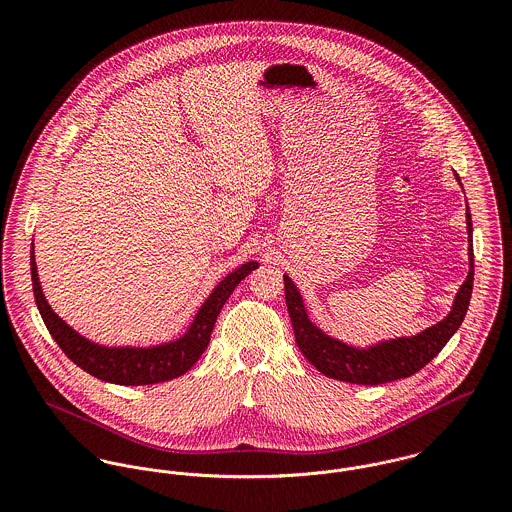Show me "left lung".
<instances>
[{"mask_svg":"<svg viewBox=\"0 0 512 512\" xmlns=\"http://www.w3.org/2000/svg\"><path fill=\"white\" fill-rule=\"evenodd\" d=\"M455 179L461 185L457 173ZM465 220L469 234V274L455 293L449 313L436 325L410 337L402 335L394 339H384L366 347L349 345L337 337H331L309 319L303 295L293 284L292 278L284 274L286 303L292 319L293 333L297 347L305 355V359L329 378L372 386L408 378L428 365L434 357H438L445 343L461 327L473 292V222L469 207L465 211Z\"/></svg>","mask_w":512,"mask_h":512,"instance_id":"left-lung-1","label":"left lung"}]
</instances>
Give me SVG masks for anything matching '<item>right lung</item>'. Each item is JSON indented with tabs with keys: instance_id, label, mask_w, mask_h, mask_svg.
Segmentation results:
<instances>
[{
	"instance_id": "obj_1",
	"label": "right lung",
	"mask_w": 512,
	"mask_h": 512,
	"mask_svg": "<svg viewBox=\"0 0 512 512\" xmlns=\"http://www.w3.org/2000/svg\"><path fill=\"white\" fill-rule=\"evenodd\" d=\"M258 268L256 260H250L228 276H224L213 292L197 309L193 321L183 335L171 341L155 345H102L80 335L63 317H59L49 305L37 274L35 248L31 242V282L37 309L63 353L94 378L122 386H144L173 380L185 374L205 353L220 309L234 292V288Z\"/></svg>"
}]
</instances>
